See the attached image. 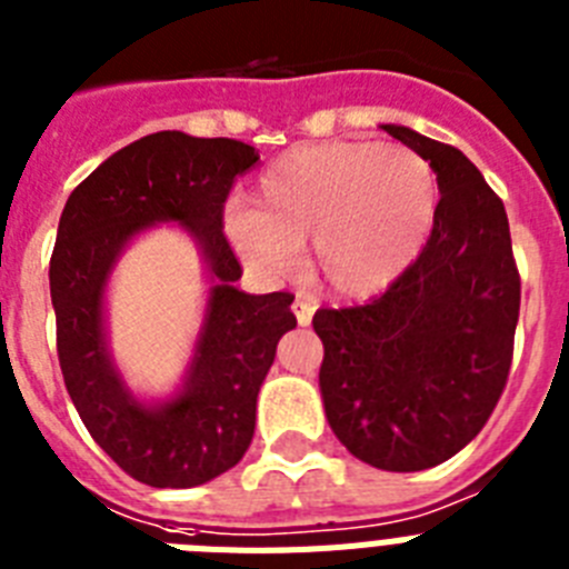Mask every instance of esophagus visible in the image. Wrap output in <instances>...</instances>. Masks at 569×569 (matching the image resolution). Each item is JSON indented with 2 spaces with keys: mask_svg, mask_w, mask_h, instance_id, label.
Wrapping results in <instances>:
<instances>
[{
  "mask_svg": "<svg viewBox=\"0 0 569 569\" xmlns=\"http://www.w3.org/2000/svg\"><path fill=\"white\" fill-rule=\"evenodd\" d=\"M292 312H295V318H298V323L300 327H307L309 321H312V312H315V307L312 303H309V300H303V298H298L292 303Z\"/></svg>",
  "mask_w": 569,
  "mask_h": 569,
  "instance_id": "obj_1",
  "label": "esophagus"
}]
</instances>
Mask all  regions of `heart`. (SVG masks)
<instances>
[{
	"mask_svg": "<svg viewBox=\"0 0 569 569\" xmlns=\"http://www.w3.org/2000/svg\"><path fill=\"white\" fill-rule=\"evenodd\" d=\"M437 211L431 164L408 147L373 141L303 144L260 173L251 208L233 204L226 233L257 271L280 274L309 246L323 292L367 300L422 254Z\"/></svg>",
	"mask_w": 569,
	"mask_h": 569,
	"instance_id": "obj_1",
	"label": "heart"
}]
</instances>
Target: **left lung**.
Instances as JSON below:
<instances>
[{"mask_svg":"<svg viewBox=\"0 0 569 569\" xmlns=\"http://www.w3.org/2000/svg\"><path fill=\"white\" fill-rule=\"evenodd\" d=\"M437 173L431 240L388 292L318 309L323 410L367 466L422 471L480 433L503 393L520 309L509 219L457 147L381 123Z\"/></svg>","mask_w":569,"mask_h":569,"instance_id":"left-lung-1","label":"left lung"}]
</instances>
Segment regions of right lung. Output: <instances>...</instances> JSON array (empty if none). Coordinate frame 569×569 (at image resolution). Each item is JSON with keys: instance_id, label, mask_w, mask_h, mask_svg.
<instances>
[{"instance_id": "obj_1", "label": "right lung", "mask_w": 569, "mask_h": 569, "mask_svg": "<svg viewBox=\"0 0 569 569\" xmlns=\"http://www.w3.org/2000/svg\"><path fill=\"white\" fill-rule=\"evenodd\" d=\"M257 159L254 147L233 138L152 132L86 176L60 217L49 283L66 390L94 442L156 489L202 486L242 460L277 341L298 327L295 295L233 286L242 269L222 233V204ZM159 224H179L194 240L206 309L180 385L144 397L111 358L108 283L122 251Z\"/></svg>"}]
</instances>
